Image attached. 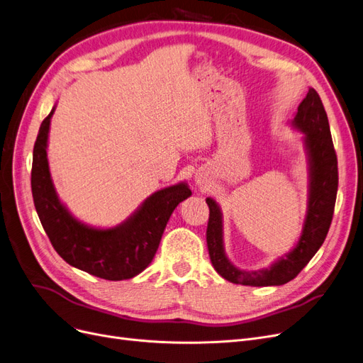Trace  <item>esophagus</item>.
Instances as JSON below:
<instances>
[{"mask_svg":"<svg viewBox=\"0 0 363 363\" xmlns=\"http://www.w3.org/2000/svg\"><path fill=\"white\" fill-rule=\"evenodd\" d=\"M195 184L199 187V189H206L207 184H208V179L204 176V174H196Z\"/></svg>","mask_w":363,"mask_h":363,"instance_id":"esophagus-1","label":"esophagus"}]
</instances>
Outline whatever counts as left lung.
<instances>
[{
    "label": "left lung",
    "instance_id": "obj_1",
    "mask_svg": "<svg viewBox=\"0 0 363 363\" xmlns=\"http://www.w3.org/2000/svg\"><path fill=\"white\" fill-rule=\"evenodd\" d=\"M291 126L302 133L308 164V201L301 235L295 247L268 268L241 269L230 262L223 242V214L219 204L207 198L210 208L207 226L208 255L214 269L230 283L242 286H281L302 271L322 247L332 222L338 191V161L322 99L310 88L302 99Z\"/></svg>",
    "mask_w": 363,
    "mask_h": 363
}]
</instances>
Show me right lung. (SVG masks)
I'll use <instances>...</instances> for the list:
<instances>
[{"instance_id":"1","label":"right lung","mask_w":363,"mask_h":363,"mask_svg":"<svg viewBox=\"0 0 363 363\" xmlns=\"http://www.w3.org/2000/svg\"><path fill=\"white\" fill-rule=\"evenodd\" d=\"M43 121L33 153L31 187L40 222L67 264L95 277L119 281L146 269L161 242L169 216L192 192L186 182L156 191L126 220L113 228H96L79 220L56 194L48 161L50 119Z\"/></svg>"}]
</instances>
